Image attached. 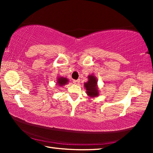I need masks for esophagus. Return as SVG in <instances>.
<instances>
[{
  "label": "esophagus",
  "mask_w": 153,
  "mask_h": 153,
  "mask_svg": "<svg viewBox=\"0 0 153 153\" xmlns=\"http://www.w3.org/2000/svg\"><path fill=\"white\" fill-rule=\"evenodd\" d=\"M73 82L74 83V84H79V79H77V80L74 79V81H73Z\"/></svg>",
  "instance_id": "obj_1"
}]
</instances>
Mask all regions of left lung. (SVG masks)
<instances>
[{
  "label": "left lung",
  "instance_id": "8db88e82",
  "mask_svg": "<svg viewBox=\"0 0 153 153\" xmlns=\"http://www.w3.org/2000/svg\"><path fill=\"white\" fill-rule=\"evenodd\" d=\"M97 80L94 76H88V81L85 83L84 87L86 89L88 95L91 97H97L98 95V90L97 88Z\"/></svg>",
  "mask_w": 153,
  "mask_h": 153
}]
</instances>
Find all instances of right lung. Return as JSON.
<instances>
[{
	"label": "right lung",
	"mask_w": 153,
	"mask_h": 153,
	"mask_svg": "<svg viewBox=\"0 0 153 153\" xmlns=\"http://www.w3.org/2000/svg\"><path fill=\"white\" fill-rule=\"evenodd\" d=\"M67 82H68V80H67V78L65 77H59L58 78V81H57V84H59V86H64V85H65L66 84H67Z\"/></svg>",
	"instance_id": "right-lung-1"
}]
</instances>
